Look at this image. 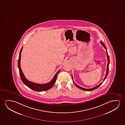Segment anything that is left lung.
<instances>
[{"label": "left lung", "instance_id": "obj_1", "mask_svg": "<svg viewBox=\"0 0 125 125\" xmlns=\"http://www.w3.org/2000/svg\"><path fill=\"white\" fill-rule=\"evenodd\" d=\"M100 43H101V44H102V45L103 46L104 48L106 49V56H107V60H108V63H107V68H106V75L105 76V77H104V81H105V80L106 79V77L107 76L108 73V72H109V64H110V58H109V56L108 55V54L107 51V49H106V46H105V45L104 44V43L102 42H100ZM72 80H73V83L74 84L75 86L77 87L78 88H79V89H80L81 90H85V91H92V90H95V89H96L98 88L99 86L101 85L103 83H100V84L97 85V86H95V87H93V88H92L90 89H85L84 88H83V87H81V86H80L78 85H77L76 84V83H75L74 82V81H73V76H72Z\"/></svg>", "mask_w": 125, "mask_h": 125}]
</instances>
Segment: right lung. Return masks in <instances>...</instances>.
Wrapping results in <instances>:
<instances>
[{
  "label": "right lung",
  "mask_w": 125,
  "mask_h": 125,
  "mask_svg": "<svg viewBox=\"0 0 125 125\" xmlns=\"http://www.w3.org/2000/svg\"><path fill=\"white\" fill-rule=\"evenodd\" d=\"M23 49V47H22L21 49L20 50V52H19V58L18 59V67L19 69V74L21 77V81L23 82V83L26 86L29 87V88L31 89V90H35L36 91H39V92H42L44 91L49 90L51 88L52 86H54V83H55L56 80L57 79V77L58 76V73L59 72L60 70L58 71L56 73L53 78L52 79L51 81L48 83H47L45 84H38L36 83H33L31 81H29L25 78V76L23 74V72L20 66V60H21V54L22 50Z\"/></svg>",
  "instance_id": "add662e5"
}]
</instances>
